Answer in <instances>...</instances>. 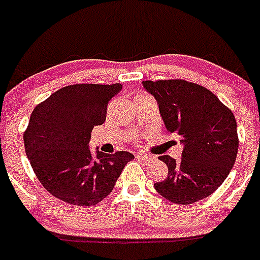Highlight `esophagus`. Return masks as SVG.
Masks as SVG:
<instances>
[{"label":"esophagus","instance_id":"34e87169","mask_svg":"<svg viewBox=\"0 0 260 260\" xmlns=\"http://www.w3.org/2000/svg\"><path fill=\"white\" fill-rule=\"evenodd\" d=\"M136 158L140 161H147L149 160V157L145 156V154H141V153H136Z\"/></svg>","mask_w":260,"mask_h":260}]
</instances>
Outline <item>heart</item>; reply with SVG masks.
Listing matches in <instances>:
<instances>
[{"label":"heart","mask_w":260,"mask_h":260,"mask_svg":"<svg viewBox=\"0 0 260 260\" xmlns=\"http://www.w3.org/2000/svg\"><path fill=\"white\" fill-rule=\"evenodd\" d=\"M139 96H144V95H139Z\"/></svg>","instance_id":"obj_1"}]
</instances>
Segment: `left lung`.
Returning a JSON list of instances; mask_svg holds the SVG:
<instances>
[{"label":"left lung","mask_w":260,"mask_h":260,"mask_svg":"<svg viewBox=\"0 0 260 260\" xmlns=\"http://www.w3.org/2000/svg\"><path fill=\"white\" fill-rule=\"evenodd\" d=\"M168 132L184 145L181 160L161 156L168 177L154 189L168 201L190 205L209 197L230 173L238 153L237 121L214 93L181 79L145 80Z\"/></svg>","instance_id":"obj_1"}]
</instances>
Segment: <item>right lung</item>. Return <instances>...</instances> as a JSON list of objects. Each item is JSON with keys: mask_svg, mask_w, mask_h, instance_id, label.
Returning <instances> with one entry per match:
<instances>
[{"mask_svg": "<svg viewBox=\"0 0 260 260\" xmlns=\"http://www.w3.org/2000/svg\"><path fill=\"white\" fill-rule=\"evenodd\" d=\"M123 86L74 84L58 89L34 108L23 135L34 173L46 190L67 204L96 205L112 191L129 152L89 150L95 125L106 121L107 106Z\"/></svg>", "mask_w": 260, "mask_h": 260, "instance_id": "1", "label": "right lung"}]
</instances>
